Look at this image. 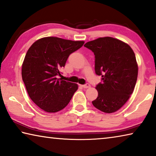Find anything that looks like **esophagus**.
<instances>
[{
  "label": "esophagus",
  "mask_w": 156,
  "mask_h": 156,
  "mask_svg": "<svg viewBox=\"0 0 156 156\" xmlns=\"http://www.w3.org/2000/svg\"><path fill=\"white\" fill-rule=\"evenodd\" d=\"M82 87H83V88H89L90 87V85L89 83H87V84H85V85H82Z\"/></svg>",
  "instance_id": "34e87169"
}]
</instances>
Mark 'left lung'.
I'll use <instances>...</instances> for the list:
<instances>
[{
    "label": "left lung",
    "instance_id": "8db88e82",
    "mask_svg": "<svg viewBox=\"0 0 156 156\" xmlns=\"http://www.w3.org/2000/svg\"><path fill=\"white\" fill-rule=\"evenodd\" d=\"M84 46L94 54L95 72L102 77V83L96 87L98 97L92 104L103 112H115L129 99L137 82L134 52L128 44L110 37L88 41Z\"/></svg>",
    "mask_w": 156,
    "mask_h": 156
}]
</instances>
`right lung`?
I'll return each mask as SVG.
<instances>
[{
    "label": "right lung",
    "mask_w": 156,
    "mask_h": 156,
    "mask_svg": "<svg viewBox=\"0 0 156 156\" xmlns=\"http://www.w3.org/2000/svg\"><path fill=\"white\" fill-rule=\"evenodd\" d=\"M84 44L55 37L39 39L30 47L22 65V79L35 104L47 112H57L68 105L78 85L58 78L69 55Z\"/></svg>",
    "instance_id": "add662e5"
}]
</instances>
